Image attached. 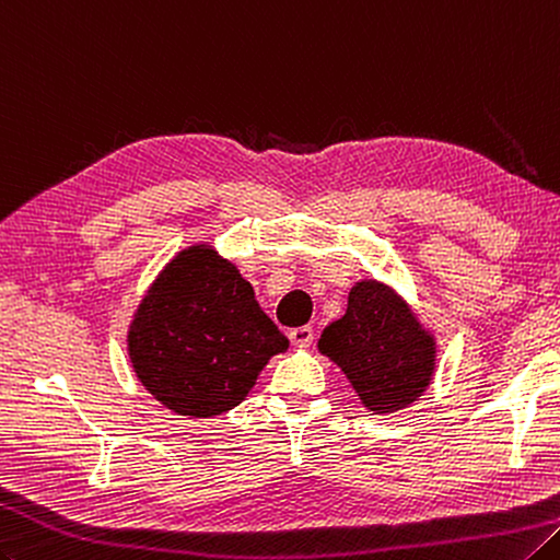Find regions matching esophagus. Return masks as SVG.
I'll list each match as a JSON object with an SVG mask.
<instances>
[{
    "instance_id": "esophagus-1",
    "label": "esophagus",
    "mask_w": 560,
    "mask_h": 560,
    "mask_svg": "<svg viewBox=\"0 0 560 560\" xmlns=\"http://www.w3.org/2000/svg\"><path fill=\"white\" fill-rule=\"evenodd\" d=\"M289 339L295 349H308L313 342V327H295V330L289 332Z\"/></svg>"
}]
</instances>
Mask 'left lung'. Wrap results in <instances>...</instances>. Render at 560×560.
Instances as JSON below:
<instances>
[{
    "label": "left lung",
    "instance_id": "1",
    "mask_svg": "<svg viewBox=\"0 0 560 560\" xmlns=\"http://www.w3.org/2000/svg\"><path fill=\"white\" fill-rule=\"evenodd\" d=\"M317 352L342 369L361 405L374 415L410 408L436 371L432 330L378 279H361L349 289L347 311L325 327Z\"/></svg>",
    "mask_w": 560,
    "mask_h": 560
}]
</instances>
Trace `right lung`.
Segmentation results:
<instances>
[{"label":"right lung","instance_id":"1","mask_svg":"<svg viewBox=\"0 0 560 560\" xmlns=\"http://www.w3.org/2000/svg\"><path fill=\"white\" fill-rule=\"evenodd\" d=\"M128 359L164 408L208 420L247 398L289 339L255 289L211 243L177 252L142 295L128 327Z\"/></svg>","mask_w":560,"mask_h":560}]
</instances>
